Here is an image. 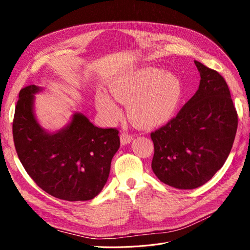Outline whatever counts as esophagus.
<instances>
[{
    "label": "esophagus",
    "instance_id": "obj_1",
    "mask_svg": "<svg viewBox=\"0 0 250 250\" xmlns=\"http://www.w3.org/2000/svg\"><path fill=\"white\" fill-rule=\"evenodd\" d=\"M120 139H121V143H122V145H126V144H129L132 141L133 135L128 133V132H122L120 135Z\"/></svg>",
    "mask_w": 250,
    "mask_h": 250
}]
</instances>
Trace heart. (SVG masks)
<instances>
[{
	"label": "heart",
	"instance_id": "obj_1",
	"mask_svg": "<svg viewBox=\"0 0 250 250\" xmlns=\"http://www.w3.org/2000/svg\"><path fill=\"white\" fill-rule=\"evenodd\" d=\"M111 93L120 103L128 105V115L138 126H152L169 120L181 99V83L175 75L161 69H144L113 83ZM97 107L108 122H115L121 109L111 98L99 93Z\"/></svg>",
	"mask_w": 250,
	"mask_h": 250
}]
</instances>
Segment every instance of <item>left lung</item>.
<instances>
[{"label": "left lung", "mask_w": 250, "mask_h": 250, "mask_svg": "<svg viewBox=\"0 0 250 250\" xmlns=\"http://www.w3.org/2000/svg\"><path fill=\"white\" fill-rule=\"evenodd\" d=\"M197 92L167 124L150 134L151 168L164 184L181 190L198 188L222 168L238 128V113L224 78L196 62Z\"/></svg>", "instance_id": "8db88e82"}]
</instances>
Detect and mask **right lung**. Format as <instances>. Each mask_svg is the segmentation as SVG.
<instances>
[{
  "mask_svg": "<svg viewBox=\"0 0 250 250\" xmlns=\"http://www.w3.org/2000/svg\"><path fill=\"white\" fill-rule=\"evenodd\" d=\"M40 87L20 90L12 134L18 156L34 183L56 198L93 199L106 184L113 155L120 147L117 128H99L81 113L54 134L44 132L33 113V94Z\"/></svg>",
  "mask_w": 250,
  "mask_h": 250,
  "instance_id": "obj_1",
  "label": "right lung"
}]
</instances>
